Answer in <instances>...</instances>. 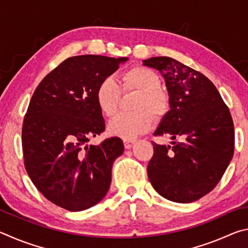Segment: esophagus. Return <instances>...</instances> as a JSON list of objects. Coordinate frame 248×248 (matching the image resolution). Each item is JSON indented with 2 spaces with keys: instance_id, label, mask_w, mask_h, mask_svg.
<instances>
[{
  "instance_id": "1",
  "label": "esophagus",
  "mask_w": 248,
  "mask_h": 248,
  "mask_svg": "<svg viewBox=\"0 0 248 248\" xmlns=\"http://www.w3.org/2000/svg\"><path fill=\"white\" fill-rule=\"evenodd\" d=\"M134 140H131V139H124V148L125 149H130L131 148V146L134 144Z\"/></svg>"
}]
</instances>
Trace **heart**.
<instances>
[{
	"label": "heart",
	"instance_id": "b5f03b06",
	"mask_svg": "<svg viewBox=\"0 0 248 248\" xmlns=\"http://www.w3.org/2000/svg\"><path fill=\"white\" fill-rule=\"evenodd\" d=\"M161 78L153 70L145 66H134L123 75V89L141 93L138 103V112H121L108 124V132L111 136L124 139H133L144 133L152 124V116H163L170 107L167 95L161 91ZM121 89L111 77L103 78L96 87L95 100L102 114L111 117L118 109Z\"/></svg>",
	"mask_w": 248,
	"mask_h": 248
}]
</instances>
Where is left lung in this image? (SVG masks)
I'll return each mask as SVG.
<instances>
[{
    "instance_id": "8db88e82",
    "label": "left lung",
    "mask_w": 248,
    "mask_h": 248,
    "mask_svg": "<svg viewBox=\"0 0 248 248\" xmlns=\"http://www.w3.org/2000/svg\"><path fill=\"white\" fill-rule=\"evenodd\" d=\"M165 79L170 109L154 136H169L170 145L153 142L150 183L164 198L188 203L215 188L234 153L230 110L210 79L169 57L143 60Z\"/></svg>"
}]
</instances>
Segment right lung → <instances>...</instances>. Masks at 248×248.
Wrapping results in <instances>:
<instances>
[{
  "instance_id": "right-lung-1",
  "label": "right lung",
  "mask_w": 248,
  "mask_h": 248,
  "mask_svg": "<svg viewBox=\"0 0 248 248\" xmlns=\"http://www.w3.org/2000/svg\"><path fill=\"white\" fill-rule=\"evenodd\" d=\"M128 58L71 57L46 75L25 115L22 144L27 174L46 198L69 211L98 203L110 187L119 138L89 141L105 130L96 87Z\"/></svg>"
}]
</instances>
